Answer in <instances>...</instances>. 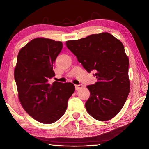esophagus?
Segmentation results:
<instances>
[{
    "label": "esophagus",
    "instance_id": "1",
    "mask_svg": "<svg viewBox=\"0 0 149 149\" xmlns=\"http://www.w3.org/2000/svg\"><path fill=\"white\" fill-rule=\"evenodd\" d=\"M75 90H78L81 89V88H82L83 87V84H79V85H75Z\"/></svg>",
    "mask_w": 149,
    "mask_h": 149
}]
</instances>
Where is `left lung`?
Masks as SVG:
<instances>
[{
	"label": "left lung",
	"instance_id": "left-lung-1",
	"mask_svg": "<svg viewBox=\"0 0 149 149\" xmlns=\"http://www.w3.org/2000/svg\"><path fill=\"white\" fill-rule=\"evenodd\" d=\"M86 71L94 70L97 79L87 86L90 96L85 104L93 118L107 121L122 109L130 91L129 58L120 41L110 33L91 34L66 42Z\"/></svg>",
	"mask_w": 149,
	"mask_h": 149
}]
</instances>
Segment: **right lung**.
I'll return each mask as SVG.
<instances>
[{"label": "right lung", "mask_w": 149, "mask_h": 149, "mask_svg": "<svg viewBox=\"0 0 149 149\" xmlns=\"http://www.w3.org/2000/svg\"><path fill=\"white\" fill-rule=\"evenodd\" d=\"M62 48L61 42L34 38L20 50L14 70L22 106L32 118L45 124L64 115L75 91L72 83L49 82L55 76L53 65Z\"/></svg>", "instance_id": "1"}]
</instances>
